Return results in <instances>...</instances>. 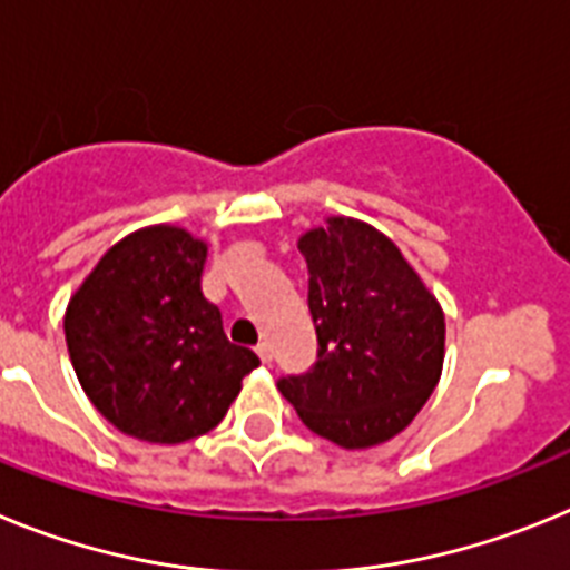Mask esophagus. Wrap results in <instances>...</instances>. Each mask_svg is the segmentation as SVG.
Segmentation results:
<instances>
[{
    "label": "esophagus",
    "mask_w": 570,
    "mask_h": 570,
    "mask_svg": "<svg viewBox=\"0 0 570 570\" xmlns=\"http://www.w3.org/2000/svg\"><path fill=\"white\" fill-rule=\"evenodd\" d=\"M256 356H259V360L268 365V362L274 360V347H271L268 342H259V345H256Z\"/></svg>",
    "instance_id": "34e87169"
}]
</instances>
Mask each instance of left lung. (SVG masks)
<instances>
[{
	"label": "left lung",
	"instance_id": "1",
	"mask_svg": "<svg viewBox=\"0 0 570 570\" xmlns=\"http://www.w3.org/2000/svg\"><path fill=\"white\" fill-rule=\"evenodd\" d=\"M308 265L316 362L276 387L314 434L371 448L411 425L445 360V314L394 242L331 216L299 236Z\"/></svg>",
	"mask_w": 570,
	"mask_h": 570
}]
</instances>
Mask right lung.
Instances as JSON below:
<instances>
[{"instance_id": "1", "label": "right lung", "mask_w": 570, "mask_h": 570, "mask_svg": "<svg viewBox=\"0 0 570 570\" xmlns=\"http://www.w3.org/2000/svg\"><path fill=\"white\" fill-rule=\"evenodd\" d=\"M208 245L176 225L134 230L97 262L65 311L77 380L122 434L159 445L223 422L259 365L228 342L223 314L203 296Z\"/></svg>"}]
</instances>
